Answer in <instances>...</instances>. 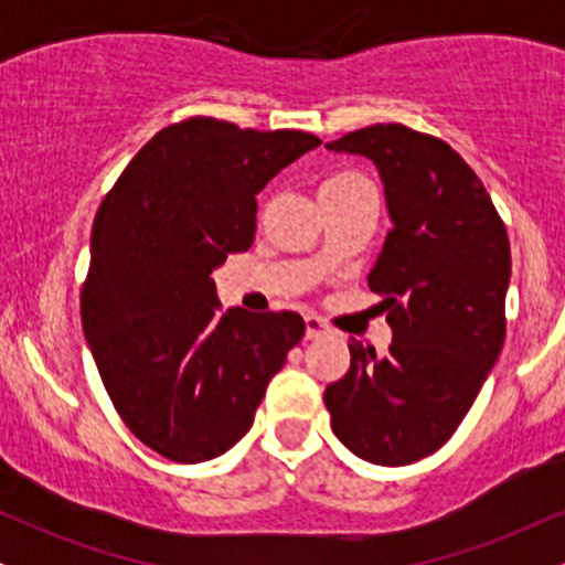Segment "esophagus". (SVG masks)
Segmentation results:
<instances>
[{"instance_id":"1","label":"esophagus","mask_w":565,"mask_h":565,"mask_svg":"<svg viewBox=\"0 0 565 565\" xmlns=\"http://www.w3.org/2000/svg\"><path fill=\"white\" fill-rule=\"evenodd\" d=\"M327 332V323H323L319 316H305V340H319V337Z\"/></svg>"}]
</instances>
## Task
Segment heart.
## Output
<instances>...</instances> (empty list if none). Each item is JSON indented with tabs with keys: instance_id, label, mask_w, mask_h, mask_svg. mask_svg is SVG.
<instances>
[{
	"instance_id": "heart-1",
	"label": "heart",
	"mask_w": 565,
	"mask_h": 565,
	"mask_svg": "<svg viewBox=\"0 0 565 565\" xmlns=\"http://www.w3.org/2000/svg\"><path fill=\"white\" fill-rule=\"evenodd\" d=\"M366 183L361 174H353V172H340V174H332V178L323 180L321 185V196H327V193H342V191H350V188Z\"/></svg>"
}]
</instances>
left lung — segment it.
I'll return each instance as SVG.
<instances>
[{
  "instance_id": "obj_1",
  "label": "left lung",
  "mask_w": 565,
  "mask_h": 565,
  "mask_svg": "<svg viewBox=\"0 0 565 565\" xmlns=\"http://www.w3.org/2000/svg\"><path fill=\"white\" fill-rule=\"evenodd\" d=\"M377 167L391 233L369 274L387 353L350 340V369L323 393L334 436L401 468L438 451L481 393L504 342L510 242L465 159L430 135L374 125L327 142Z\"/></svg>"
}]
</instances>
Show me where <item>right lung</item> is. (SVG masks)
I'll list each match as a JSON object with an SVG mask.
<instances>
[{"mask_svg": "<svg viewBox=\"0 0 565 565\" xmlns=\"http://www.w3.org/2000/svg\"><path fill=\"white\" fill-rule=\"evenodd\" d=\"M319 146L196 116L153 135L97 210L84 337L119 417L172 462L236 446L302 340L291 310L223 313L212 270L255 242L257 193Z\"/></svg>", "mask_w": 565, "mask_h": 565, "instance_id": "1", "label": "right lung"}]
</instances>
